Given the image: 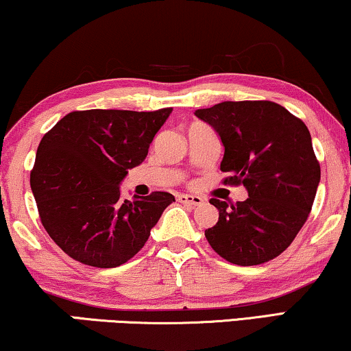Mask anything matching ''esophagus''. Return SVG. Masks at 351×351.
Segmentation results:
<instances>
[{
    "mask_svg": "<svg viewBox=\"0 0 351 351\" xmlns=\"http://www.w3.org/2000/svg\"><path fill=\"white\" fill-rule=\"evenodd\" d=\"M178 202H181V204H184V205L197 206V205H202V204H204V199H202V197H199V195L180 194V195H178Z\"/></svg>",
    "mask_w": 351,
    "mask_h": 351,
    "instance_id": "esophagus-1",
    "label": "esophagus"
}]
</instances>
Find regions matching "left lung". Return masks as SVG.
<instances>
[{"label":"left lung","mask_w":351,"mask_h":351,"mask_svg":"<svg viewBox=\"0 0 351 351\" xmlns=\"http://www.w3.org/2000/svg\"><path fill=\"white\" fill-rule=\"evenodd\" d=\"M195 116L218 132L224 146V184H243L248 199L219 210L205 237L221 258L258 265L280 256L307 221L319 184L312 136L299 117L278 103L223 101Z\"/></svg>","instance_id":"obj_1"}]
</instances>
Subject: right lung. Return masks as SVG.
<instances>
[{
	"mask_svg": "<svg viewBox=\"0 0 351 351\" xmlns=\"http://www.w3.org/2000/svg\"><path fill=\"white\" fill-rule=\"evenodd\" d=\"M170 112L73 111L43 136L29 186L44 229L70 258L111 269L145 246L175 197L156 191L122 202L119 184Z\"/></svg>",
	"mask_w": 351,
	"mask_h": 351,
	"instance_id": "obj_1",
	"label": "right lung"
}]
</instances>
